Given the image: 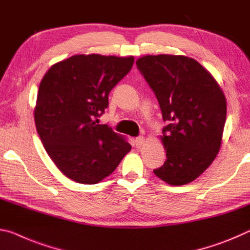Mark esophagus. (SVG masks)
I'll list each match as a JSON object with an SVG mask.
<instances>
[{"label": "esophagus", "mask_w": 250, "mask_h": 250, "mask_svg": "<svg viewBox=\"0 0 250 250\" xmlns=\"http://www.w3.org/2000/svg\"><path fill=\"white\" fill-rule=\"evenodd\" d=\"M144 143H145V137H143V136L137 137L136 140H135V145H136L137 147L143 146L144 145Z\"/></svg>", "instance_id": "34e87169"}]
</instances>
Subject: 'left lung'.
<instances>
[{"instance_id":"left-lung-1","label":"left lung","mask_w":250,"mask_h":250,"mask_svg":"<svg viewBox=\"0 0 250 250\" xmlns=\"http://www.w3.org/2000/svg\"><path fill=\"white\" fill-rule=\"evenodd\" d=\"M137 68L156 95L164 122L166 161L154 174L169 185H185L217 156L226 122V97L197 61L182 55H146Z\"/></svg>"}]
</instances>
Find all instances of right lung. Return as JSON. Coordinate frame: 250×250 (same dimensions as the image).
Here are the masks:
<instances>
[{
	"label": "right lung",
	"instance_id": "obj_1",
	"mask_svg": "<svg viewBox=\"0 0 250 250\" xmlns=\"http://www.w3.org/2000/svg\"><path fill=\"white\" fill-rule=\"evenodd\" d=\"M134 57L74 55L50 67L40 83L36 130L62 173L81 184L100 183L132 146L107 125L97 124L108 94L130 71Z\"/></svg>",
	"mask_w": 250,
	"mask_h": 250
}]
</instances>
